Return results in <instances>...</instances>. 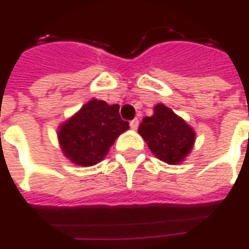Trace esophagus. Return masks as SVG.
<instances>
[{
    "instance_id": "obj_1",
    "label": "esophagus",
    "mask_w": 249,
    "mask_h": 249,
    "mask_svg": "<svg viewBox=\"0 0 249 249\" xmlns=\"http://www.w3.org/2000/svg\"><path fill=\"white\" fill-rule=\"evenodd\" d=\"M129 125H130V128H132V129H137V128H139V120L133 119L129 123Z\"/></svg>"
}]
</instances>
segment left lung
Masks as SVG:
<instances>
[{
    "label": "left lung",
    "instance_id": "obj_1",
    "mask_svg": "<svg viewBox=\"0 0 249 249\" xmlns=\"http://www.w3.org/2000/svg\"><path fill=\"white\" fill-rule=\"evenodd\" d=\"M139 133L151 152L168 164L183 161L195 142V132L165 105L159 104L151 117H144Z\"/></svg>",
    "mask_w": 249,
    "mask_h": 249
}]
</instances>
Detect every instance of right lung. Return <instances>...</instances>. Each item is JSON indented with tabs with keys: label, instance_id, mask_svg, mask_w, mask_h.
<instances>
[{
	"label": "right lung",
	"instance_id": "1",
	"mask_svg": "<svg viewBox=\"0 0 249 249\" xmlns=\"http://www.w3.org/2000/svg\"><path fill=\"white\" fill-rule=\"evenodd\" d=\"M117 104L92 100L62 125L58 139L66 157L77 165L90 167L108 153L114 140L129 129V123L120 117Z\"/></svg>",
	"mask_w": 249,
	"mask_h": 249
}]
</instances>
